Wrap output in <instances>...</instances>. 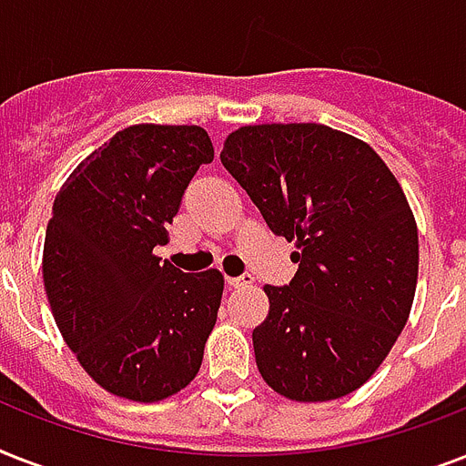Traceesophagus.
I'll use <instances>...</instances> for the list:
<instances>
[{
	"label": "esophagus",
	"mask_w": 466,
	"mask_h": 466,
	"mask_svg": "<svg viewBox=\"0 0 466 466\" xmlns=\"http://www.w3.org/2000/svg\"><path fill=\"white\" fill-rule=\"evenodd\" d=\"M254 280H251V276H239V278H227V285L229 288H247V285H251Z\"/></svg>",
	"instance_id": "1"
}]
</instances>
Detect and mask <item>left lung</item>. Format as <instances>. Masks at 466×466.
Returning <instances> with one entry per match:
<instances>
[{"mask_svg": "<svg viewBox=\"0 0 466 466\" xmlns=\"http://www.w3.org/2000/svg\"><path fill=\"white\" fill-rule=\"evenodd\" d=\"M222 167L276 237L298 241L290 285H266L254 329L258 372L295 401H329L368 382L399 339L419 278V229L387 164L317 123L239 127Z\"/></svg>", "mask_w": 466, "mask_h": 466, "instance_id": "8db88e82", "label": "left lung"}]
</instances>
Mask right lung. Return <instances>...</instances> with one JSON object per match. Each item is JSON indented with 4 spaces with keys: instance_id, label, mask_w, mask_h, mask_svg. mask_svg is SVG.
<instances>
[{
    "instance_id": "right-lung-1",
    "label": "right lung",
    "mask_w": 466,
    "mask_h": 466,
    "mask_svg": "<svg viewBox=\"0 0 466 466\" xmlns=\"http://www.w3.org/2000/svg\"><path fill=\"white\" fill-rule=\"evenodd\" d=\"M198 126H133L91 152L47 222L43 280L62 339L106 391L161 401L198 375L225 278L183 273L152 248L167 241L200 164Z\"/></svg>"
}]
</instances>
